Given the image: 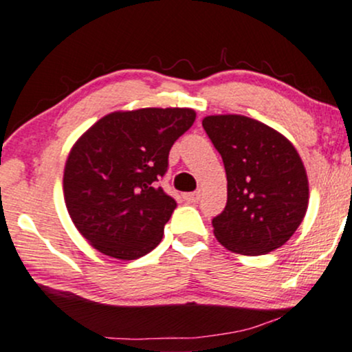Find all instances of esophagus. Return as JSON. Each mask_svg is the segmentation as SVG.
Wrapping results in <instances>:
<instances>
[{"instance_id":"obj_1","label":"esophagus","mask_w":352,"mask_h":352,"mask_svg":"<svg viewBox=\"0 0 352 352\" xmlns=\"http://www.w3.org/2000/svg\"><path fill=\"white\" fill-rule=\"evenodd\" d=\"M184 199L187 200V202L190 204H195L200 200V192H190V194H184Z\"/></svg>"}]
</instances>
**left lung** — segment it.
<instances>
[{
	"label": "left lung",
	"mask_w": 352,
	"mask_h": 352,
	"mask_svg": "<svg viewBox=\"0 0 352 352\" xmlns=\"http://www.w3.org/2000/svg\"><path fill=\"white\" fill-rule=\"evenodd\" d=\"M202 126L222 155L227 206L212 220L230 252L262 256L284 245L302 222L309 182L296 146L244 115H210Z\"/></svg>",
	"instance_id": "obj_1"
}]
</instances>
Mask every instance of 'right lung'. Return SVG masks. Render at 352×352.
I'll list each match as a JSON object with an SVG mask.
<instances>
[{"instance_id": "add662e5", "label": "right lung", "mask_w": 352, "mask_h": 352, "mask_svg": "<svg viewBox=\"0 0 352 352\" xmlns=\"http://www.w3.org/2000/svg\"><path fill=\"white\" fill-rule=\"evenodd\" d=\"M194 122L192 108L113 111L75 142L65 164V204L98 252L133 261L160 244L177 204L157 182Z\"/></svg>"}]
</instances>
